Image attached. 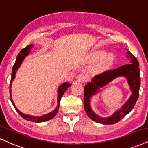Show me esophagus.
Listing matches in <instances>:
<instances>
[{"mask_svg":"<svg viewBox=\"0 0 148 148\" xmlns=\"http://www.w3.org/2000/svg\"><path fill=\"white\" fill-rule=\"evenodd\" d=\"M77 79L79 82H85L86 80V77H85V75L84 74H79L78 75L77 77Z\"/></svg>","mask_w":148,"mask_h":148,"instance_id":"esophagus-1","label":"esophagus"}]
</instances>
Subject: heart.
Masks as SVG:
<instances>
[{
	"instance_id": "heart-1",
	"label": "heart",
	"mask_w": 148,
	"mask_h": 148,
	"mask_svg": "<svg viewBox=\"0 0 148 148\" xmlns=\"http://www.w3.org/2000/svg\"><path fill=\"white\" fill-rule=\"evenodd\" d=\"M90 60L92 62H97L94 70L96 72H99L110 68L114 63V56L112 53L105 54L104 51H99L91 53Z\"/></svg>"
}]
</instances>
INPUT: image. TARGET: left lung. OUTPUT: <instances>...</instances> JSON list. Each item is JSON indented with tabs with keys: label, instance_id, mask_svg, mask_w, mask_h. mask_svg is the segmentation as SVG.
<instances>
[{
	"label": "left lung",
	"instance_id": "obj_1",
	"mask_svg": "<svg viewBox=\"0 0 148 148\" xmlns=\"http://www.w3.org/2000/svg\"><path fill=\"white\" fill-rule=\"evenodd\" d=\"M127 53L128 54L127 57L131 58L130 64L121 66L114 70L106 71L101 73L97 75L92 80V82H89L85 86L84 90V106L85 111L91 119L97 123L108 125L117 123L132 110L137 101L141 84L138 62L130 51ZM119 76H124L127 78L132 91V95L125 104L119 110L116 111L113 116L108 118H100L95 114L91 109L90 106V97L92 94L97 92L99 88L104 86Z\"/></svg>",
	"mask_w": 148,
	"mask_h": 148
}]
</instances>
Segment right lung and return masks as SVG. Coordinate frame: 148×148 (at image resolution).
Returning a JSON list of instances; mask_svg holds the SVG:
<instances>
[{
  "label": "right lung",
  "mask_w": 148,
  "mask_h": 148,
  "mask_svg": "<svg viewBox=\"0 0 148 148\" xmlns=\"http://www.w3.org/2000/svg\"><path fill=\"white\" fill-rule=\"evenodd\" d=\"M34 46V45H29L28 46H27L25 48H24L22 49V50L20 51V53L18 55L17 58H16V60L15 62V64H14V66H13L12 69V78H11V82H10V100L12 101L13 106H14L15 109L16 110V111L18 112V114L21 115L22 117L25 119L27 120V121H30L32 122H43V121H48V120L51 119L52 118H53L56 114H57L58 109H59V106H60V100H61L62 96L63 95V94L64 93L65 91L67 90V88H69V86L71 85V84L69 83H64L60 86L59 89H58V104L56 107V108L53 111H52L51 112L49 113V114H45V115L41 116H30V115H27V114H23L22 113L21 111L18 110V109L14 105V102H13L12 96H11V92H12V90H11V86H12V81L15 78V75L16 73L17 70L18 69V68L20 67V66L21 65L22 62L23 61V60L25 59V58L27 56H28V54L30 52V49L32 47Z\"/></svg>",
  "instance_id": "right-lung-1"
}]
</instances>
